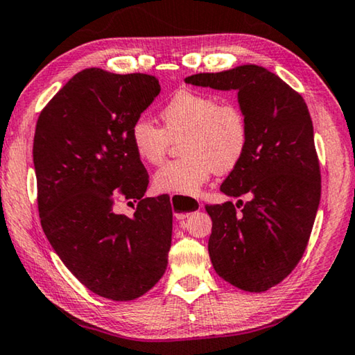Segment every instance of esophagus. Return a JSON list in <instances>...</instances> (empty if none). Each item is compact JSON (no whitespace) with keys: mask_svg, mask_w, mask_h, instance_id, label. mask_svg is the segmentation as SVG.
<instances>
[{"mask_svg":"<svg viewBox=\"0 0 355 355\" xmlns=\"http://www.w3.org/2000/svg\"><path fill=\"white\" fill-rule=\"evenodd\" d=\"M173 215L178 219H184L189 215H193L198 210L202 208V204L199 200L191 199V198H183V196H172L171 198Z\"/></svg>","mask_w":355,"mask_h":355,"instance_id":"esophagus-1","label":"esophagus"}]
</instances>
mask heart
<instances>
[{"instance_id":"obj_1","label":"heart","mask_w":355,"mask_h":355,"mask_svg":"<svg viewBox=\"0 0 355 355\" xmlns=\"http://www.w3.org/2000/svg\"><path fill=\"white\" fill-rule=\"evenodd\" d=\"M162 128L140 118L131 128V144L140 161L159 164L172 140L182 157L159 167L153 184L161 193L196 196L213 172L229 173L237 167L250 144L243 109L219 103L213 94L180 89L161 107Z\"/></svg>"}]
</instances>
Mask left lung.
<instances>
[{
    "instance_id": "8db88e82",
    "label": "left lung",
    "mask_w": 355,
    "mask_h": 355,
    "mask_svg": "<svg viewBox=\"0 0 355 355\" xmlns=\"http://www.w3.org/2000/svg\"><path fill=\"white\" fill-rule=\"evenodd\" d=\"M184 82L239 92L250 144L219 189L230 198L250 194L251 200L205 205L213 223L208 252L227 283L263 292L300 262L319 207L320 168L308 107L288 83L256 64Z\"/></svg>"
}]
</instances>
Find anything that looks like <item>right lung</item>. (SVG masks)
Segmentation results:
<instances>
[{
	"mask_svg": "<svg viewBox=\"0 0 355 355\" xmlns=\"http://www.w3.org/2000/svg\"><path fill=\"white\" fill-rule=\"evenodd\" d=\"M161 87L155 76L78 72L44 107L33 162L44 234L71 273L104 299L128 302L161 279L172 241L166 196L144 198L148 173L131 128ZM118 198L138 202L132 217Z\"/></svg>",
	"mask_w": 355,
	"mask_h": 355,
	"instance_id": "1",
	"label": "right lung"
}]
</instances>
